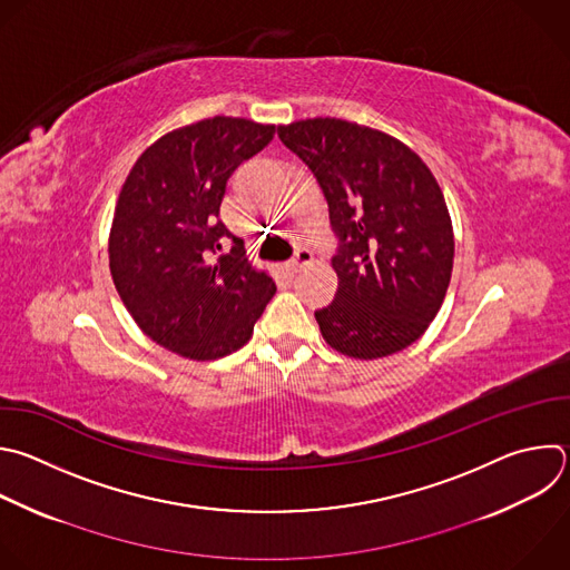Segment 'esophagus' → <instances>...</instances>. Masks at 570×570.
Listing matches in <instances>:
<instances>
[{
	"mask_svg": "<svg viewBox=\"0 0 570 570\" xmlns=\"http://www.w3.org/2000/svg\"><path fill=\"white\" fill-rule=\"evenodd\" d=\"M313 262V253L311 250H306V248H299L297 253H295V257L293 259H288V271H299V268H304V266H308Z\"/></svg>",
	"mask_w": 570,
	"mask_h": 570,
	"instance_id": "1",
	"label": "esophagus"
}]
</instances>
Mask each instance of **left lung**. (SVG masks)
<instances>
[{"label":"left lung","mask_w":570,"mask_h":570,"mask_svg":"<svg viewBox=\"0 0 570 570\" xmlns=\"http://www.w3.org/2000/svg\"><path fill=\"white\" fill-rule=\"evenodd\" d=\"M315 174L340 237L335 299L315 311L331 348L375 360L407 348L436 317L454 266L441 185L403 140L342 118L279 125Z\"/></svg>","instance_id":"left-lung-1"}]
</instances>
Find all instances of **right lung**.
I'll use <instances>...</instances> for the list:
<instances>
[{
	"instance_id": "1",
	"label": "right lung",
	"mask_w": 570,
	"mask_h": 570,
	"mask_svg": "<svg viewBox=\"0 0 570 570\" xmlns=\"http://www.w3.org/2000/svg\"><path fill=\"white\" fill-rule=\"evenodd\" d=\"M275 125L215 116L167 131L129 169L109 230L114 286L156 344L189 360L242 348L275 295L244 239L219 219L226 183L262 151ZM236 246L220 255V242Z\"/></svg>"
}]
</instances>
